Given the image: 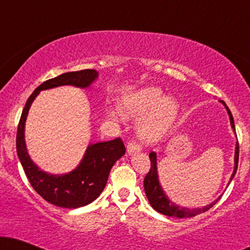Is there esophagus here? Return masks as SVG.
<instances>
[{"label": "esophagus", "instance_id": "1", "mask_svg": "<svg viewBox=\"0 0 250 250\" xmlns=\"http://www.w3.org/2000/svg\"><path fill=\"white\" fill-rule=\"evenodd\" d=\"M141 151V146L139 143H136L134 140H129L127 142V152L133 153V152H139Z\"/></svg>", "mask_w": 250, "mask_h": 250}]
</instances>
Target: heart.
Returning <instances> with one entry per match:
<instances>
[{"label": "heart", "mask_w": 250, "mask_h": 250, "mask_svg": "<svg viewBox=\"0 0 250 250\" xmlns=\"http://www.w3.org/2000/svg\"><path fill=\"white\" fill-rule=\"evenodd\" d=\"M123 115L129 118H141L138 132L140 138L146 142L162 139L175 122L179 104L173 98L165 97L158 87H145L132 92L123 98ZM116 115L115 111L111 112Z\"/></svg>", "instance_id": "heart-1"}]
</instances>
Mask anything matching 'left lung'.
<instances>
[{
  "instance_id": "1",
  "label": "left lung",
  "mask_w": 250,
  "mask_h": 250,
  "mask_svg": "<svg viewBox=\"0 0 250 250\" xmlns=\"http://www.w3.org/2000/svg\"><path fill=\"white\" fill-rule=\"evenodd\" d=\"M222 104L225 105L227 108L229 117H230V122H231V126L233 128V131H235L234 127V121L233 117H232V114L230 111V109L227 104H225L224 101H222ZM149 158H150V169L148 174H146L145 177V181H143V187H145V191L146 194V198H148L150 205H151L152 208L155 210L158 211V213H162L166 216H173V217H179V218H187V217H192L196 216L198 214L205 213L208 209H210L211 207L214 206L215 204L217 203L218 199L221 197H218L214 203H211L210 205H207L203 208H187V207H180L179 205L173 204L168 198L166 197L165 192L160 187L159 181H158V173H157V158H156V153L155 152H150L149 153ZM238 160H239V143H237L235 146V153H234V170L232 173L230 182L233 179V176L235 175L238 169ZM229 182V183H230Z\"/></svg>"
}]
</instances>
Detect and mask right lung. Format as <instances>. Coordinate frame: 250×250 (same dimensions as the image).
I'll use <instances>...</instances> for the list:
<instances>
[{
	"label": "right lung",
	"instance_id": "obj_1",
	"mask_svg": "<svg viewBox=\"0 0 250 250\" xmlns=\"http://www.w3.org/2000/svg\"><path fill=\"white\" fill-rule=\"evenodd\" d=\"M98 77L94 69L61 74L47 80L30 94L20 117L17 129V153L33 189L47 203L63 208H78L91 204L104 191L109 173L115 163L125 153L121 138L94 143L87 146L84 158L73 172L52 175L41 170L30 159L25 143V122L30 104L40 91L61 85L88 87Z\"/></svg>",
	"mask_w": 250,
	"mask_h": 250
}]
</instances>
